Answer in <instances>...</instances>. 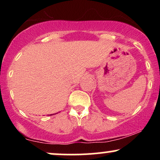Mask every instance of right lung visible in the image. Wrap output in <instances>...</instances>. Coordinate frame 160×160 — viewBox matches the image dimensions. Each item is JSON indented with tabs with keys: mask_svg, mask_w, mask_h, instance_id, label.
<instances>
[{
	"mask_svg": "<svg viewBox=\"0 0 160 160\" xmlns=\"http://www.w3.org/2000/svg\"><path fill=\"white\" fill-rule=\"evenodd\" d=\"M55 114H56V113H55Z\"/></svg>",
	"mask_w": 160,
	"mask_h": 160,
	"instance_id": "add662e5",
	"label": "right lung"
}]
</instances>
